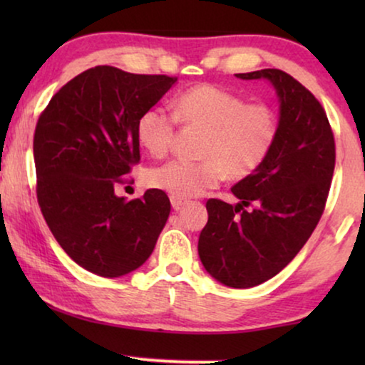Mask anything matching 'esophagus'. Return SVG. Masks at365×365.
Returning a JSON list of instances; mask_svg holds the SVG:
<instances>
[{"mask_svg":"<svg viewBox=\"0 0 365 365\" xmlns=\"http://www.w3.org/2000/svg\"><path fill=\"white\" fill-rule=\"evenodd\" d=\"M169 199H171V204H173L174 209H181L184 204H186V199H182L179 196H171Z\"/></svg>","mask_w":365,"mask_h":365,"instance_id":"obj_1","label":"esophagus"}]
</instances>
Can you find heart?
I'll use <instances>...</instances> for the list:
<instances>
[{"mask_svg":"<svg viewBox=\"0 0 365 365\" xmlns=\"http://www.w3.org/2000/svg\"><path fill=\"white\" fill-rule=\"evenodd\" d=\"M202 131L201 161H171L148 174L153 187L191 197L216 187L226 176L241 181L257 171L279 136V116L266 103H249L231 89L197 84L174 99V114L149 108L138 119V139L154 158L171 151L176 123Z\"/></svg>","mask_w":365,"mask_h":365,"instance_id":"1","label":"heart"}]
</instances>
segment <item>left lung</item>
<instances>
[{"mask_svg":"<svg viewBox=\"0 0 365 365\" xmlns=\"http://www.w3.org/2000/svg\"><path fill=\"white\" fill-rule=\"evenodd\" d=\"M236 76L274 84L279 136L262 166L231 189L241 202H206L197 251L214 279L247 289L281 272L311 237L331 189L336 143L322 104L291 74L261 69Z\"/></svg>","mask_w":365,"mask_h":365,"instance_id":"1","label":"left lung"}]
</instances>
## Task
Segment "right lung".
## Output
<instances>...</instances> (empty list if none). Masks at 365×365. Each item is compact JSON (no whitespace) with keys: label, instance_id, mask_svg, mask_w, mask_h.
Masks as SVG:
<instances>
[{"label":"right lung","instance_id":"right-lung-1","mask_svg":"<svg viewBox=\"0 0 365 365\" xmlns=\"http://www.w3.org/2000/svg\"><path fill=\"white\" fill-rule=\"evenodd\" d=\"M178 78L94 66L51 98L34 129L36 196L43 217L74 262L103 277L143 266L166 224L161 189L124 201L114 194L141 159L138 119Z\"/></svg>","mask_w":365,"mask_h":365}]
</instances>
